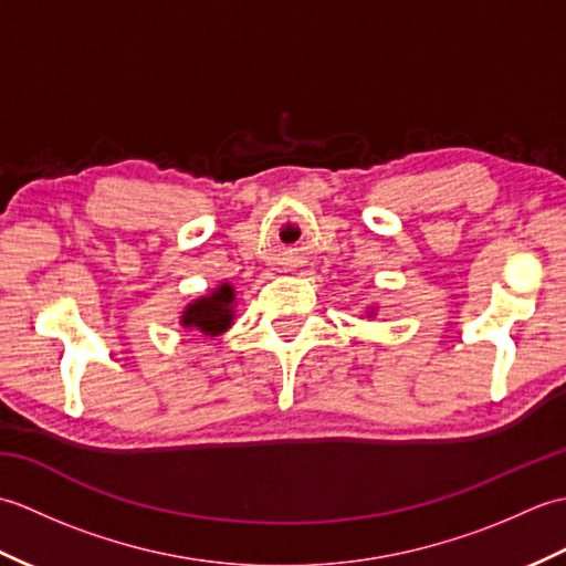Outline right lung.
I'll return each instance as SVG.
<instances>
[{
	"label": "right lung",
	"mask_w": 566,
	"mask_h": 566,
	"mask_svg": "<svg viewBox=\"0 0 566 566\" xmlns=\"http://www.w3.org/2000/svg\"><path fill=\"white\" fill-rule=\"evenodd\" d=\"M233 286L231 284H221L211 296L197 298L195 304H189L185 316H182V326L185 328H195L203 335H219L223 333L233 321Z\"/></svg>",
	"instance_id": "add662e5"
}]
</instances>
